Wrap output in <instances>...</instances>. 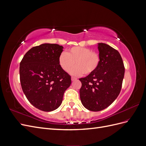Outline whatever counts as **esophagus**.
<instances>
[{"label":"esophagus","instance_id":"obj_1","mask_svg":"<svg viewBox=\"0 0 146 146\" xmlns=\"http://www.w3.org/2000/svg\"><path fill=\"white\" fill-rule=\"evenodd\" d=\"M77 78L76 77H71V80H72V81H74V80H77Z\"/></svg>","mask_w":146,"mask_h":146}]
</instances>
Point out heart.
Masks as SVG:
<instances>
[{"mask_svg":"<svg viewBox=\"0 0 146 146\" xmlns=\"http://www.w3.org/2000/svg\"><path fill=\"white\" fill-rule=\"evenodd\" d=\"M58 62L64 71L69 72L75 65L72 71L74 75H82L83 73L89 75L98 69L100 63V56L98 53L91 48L83 47H73L68 53L62 52L60 55Z\"/></svg>","mask_w":146,"mask_h":146,"instance_id":"b5f03b06","label":"heart"}]
</instances>
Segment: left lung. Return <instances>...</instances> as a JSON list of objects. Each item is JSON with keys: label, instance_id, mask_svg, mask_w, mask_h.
I'll return each instance as SVG.
<instances>
[{"label": "left lung", "instance_id": "left-lung-1", "mask_svg": "<svg viewBox=\"0 0 146 146\" xmlns=\"http://www.w3.org/2000/svg\"><path fill=\"white\" fill-rule=\"evenodd\" d=\"M100 63L96 71L84 78L80 98L83 105L92 111L111 105L120 93L125 68L119 52L105 43H99Z\"/></svg>", "mask_w": 146, "mask_h": 146}]
</instances>
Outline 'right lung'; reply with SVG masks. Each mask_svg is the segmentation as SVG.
I'll return each instance as SVG.
<instances>
[{"label": "right lung", "instance_id": "1", "mask_svg": "<svg viewBox=\"0 0 146 146\" xmlns=\"http://www.w3.org/2000/svg\"><path fill=\"white\" fill-rule=\"evenodd\" d=\"M63 48L56 44L35 46L20 63V82L24 93L31 104L44 111L58 108L71 84V77L58 62Z\"/></svg>", "mask_w": 146, "mask_h": 146}]
</instances>
